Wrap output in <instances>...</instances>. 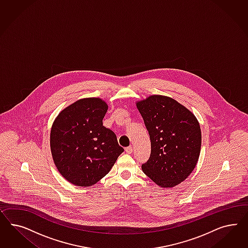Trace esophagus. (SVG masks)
Listing matches in <instances>:
<instances>
[{"mask_svg": "<svg viewBox=\"0 0 248 248\" xmlns=\"http://www.w3.org/2000/svg\"><path fill=\"white\" fill-rule=\"evenodd\" d=\"M133 151H134V149H133V147H132V146H128V147L125 148V152H126L127 154H132V153H133Z\"/></svg>", "mask_w": 248, "mask_h": 248, "instance_id": "34e87169", "label": "esophagus"}]
</instances>
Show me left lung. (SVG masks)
Segmentation results:
<instances>
[{"label": "left lung", "instance_id": "8db88e82", "mask_svg": "<svg viewBox=\"0 0 248 248\" xmlns=\"http://www.w3.org/2000/svg\"><path fill=\"white\" fill-rule=\"evenodd\" d=\"M150 135L151 155L142 170L161 187L186 180L197 164L202 143L195 114L174 99L151 95L136 103Z\"/></svg>", "mask_w": 248, "mask_h": 248}]
</instances>
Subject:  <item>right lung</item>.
Instances as JSON below:
<instances>
[{
    "label": "right lung",
    "mask_w": 248,
    "mask_h": 248,
    "mask_svg": "<svg viewBox=\"0 0 248 248\" xmlns=\"http://www.w3.org/2000/svg\"><path fill=\"white\" fill-rule=\"evenodd\" d=\"M108 105L83 98L67 106L53 122L50 146L59 173L77 186L96 184L124 152L112 130L103 125Z\"/></svg>",
    "instance_id": "obj_1"
}]
</instances>
